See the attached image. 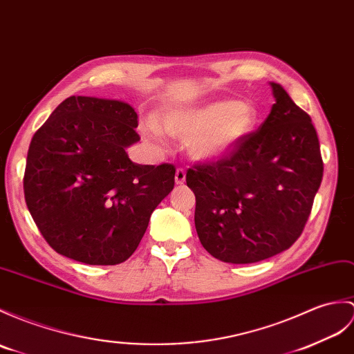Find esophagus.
Listing matches in <instances>:
<instances>
[{
    "label": "esophagus",
    "mask_w": 354,
    "mask_h": 354,
    "mask_svg": "<svg viewBox=\"0 0 354 354\" xmlns=\"http://www.w3.org/2000/svg\"><path fill=\"white\" fill-rule=\"evenodd\" d=\"M175 180H176V184L178 185H180V184H184L185 183V170L184 169H176V174H175Z\"/></svg>",
    "instance_id": "esophagus-1"
}]
</instances>
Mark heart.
I'll return each instance as SVG.
<instances>
[{"label":"heart","instance_id":"obj_1","mask_svg":"<svg viewBox=\"0 0 354 354\" xmlns=\"http://www.w3.org/2000/svg\"><path fill=\"white\" fill-rule=\"evenodd\" d=\"M257 123L253 106L220 100L197 105L175 106L161 113L157 122L146 123V134L161 142V128L167 134L187 138V149L196 160L212 161L231 153Z\"/></svg>","mask_w":354,"mask_h":354}]
</instances>
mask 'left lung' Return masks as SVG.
Instances as JSON below:
<instances>
[{
  "label": "left lung",
  "instance_id": "1",
  "mask_svg": "<svg viewBox=\"0 0 354 354\" xmlns=\"http://www.w3.org/2000/svg\"><path fill=\"white\" fill-rule=\"evenodd\" d=\"M261 127L217 161L187 170L202 245L229 264L274 257L297 241L323 179L317 131L281 84Z\"/></svg>",
  "mask_w": 354,
  "mask_h": 354
}]
</instances>
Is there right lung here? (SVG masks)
Segmentation results:
<instances>
[{"mask_svg":"<svg viewBox=\"0 0 354 354\" xmlns=\"http://www.w3.org/2000/svg\"><path fill=\"white\" fill-rule=\"evenodd\" d=\"M137 119L127 102L71 96L32 136L24 194L57 253L88 266L120 264L174 190V164L128 158L125 149L140 140Z\"/></svg>","mask_w":354,"mask_h":354,"instance_id":"add662e5","label":"right lung"}]
</instances>
